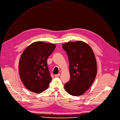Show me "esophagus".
I'll return each mask as SVG.
<instances>
[{"label": "esophagus", "mask_w": 120, "mask_h": 120, "mask_svg": "<svg viewBox=\"0 0 120 120\" xmlns=\"http://www.w3.org/2000/svg\"><path fill=\"white\" fill-rule=\"evenodd\" d=\"M60 74L59 73H58V74H56V75H55V77H59V76H60Z\"/></svg>", "instance_id": "obj_1"}]
</instances>
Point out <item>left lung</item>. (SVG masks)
Wrapping results in <instances>:
<instances>
[{
	"label": "left lung",
	"mask_w": 120,
	"mask_h": 120,
	"mask_svg": "<svg viewBox=\"0 0 120 120\" xmlns=\"http://www.w3.org/2000/svg\"><path fill=\"white\" fill-rule=\"evenodd\" d=\"M62 47L68 54L70 75L65 89L73 96L81 95L89 88L97 74L94 54L89 45L82 41L67 42Z\"/></svg>",
	"instance_id": "obj_1"
}]
</instances>
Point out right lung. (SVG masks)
<instances>
[{"instance_id": "add662e5", "label": "right lung", "mask_w": 120, "mask_h": 120, "mask_svg": "<svg viewBox=\"0 0 120 120\" xmlns=\"http://www.w3.org/2000/svg\"><path fill=\"white\" fill-rule=\"evenodd\" d=\"M50 43L37 41L22 52L19 63V72L23 85L29 91L40 93L48 87L52 80L47 58L55 48Z\"/></svg>"}]
</instances>
